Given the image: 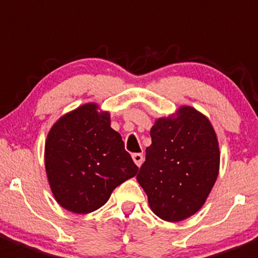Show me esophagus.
Instances as JSON below:
<instances>
[{
  "mask_svg": "<svg viewBox=\"0 0 258 258\" xmlns=\"http://www.w3.org/2000/svg\"><path fill=\"white\" fill-rule=\"evenodd\" d=\"M132 159H134L135 164L137 165V166H141L142 162H144V155L142 154H134L132 155Z\"/></svg>",
  "mask_w": 258,
  "mask_h": 258,
  "instance_id": "34e87169",
  "label": "esophagus"
}]
</instances>
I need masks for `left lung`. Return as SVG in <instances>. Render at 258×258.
<instances>
[{
    "label": "left lung",
    "instance_id": "8db88e82",
    "mask_svg": "<svg viewBox=\"0 0 258 258\" xmlns=\"http://www.w3.org/2000/svg\"><path fill=\"white\" fill-rule=\"evenodd\" d=\"M137 181L159 218L180 222L203 207L219 172L221 152L211 121L190 106L160 117Z\"/></svg>",
    "mask_w": 258,
    "mask_h": 258
}]
</instances>
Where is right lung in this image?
Here are the masks:
<instances>
[{
  "instance_id": "1",
  "label": "right lung",
  "mask_w": 258,
  "mask_h": 258,
  "mask_svg": "<svg viewBox=\"0 0 258 258\" xmlns=\"http://www.w3.org/2000/svg\"><path fill=\"white\" fill-rule=\"evenodd\" d=\"M45 170L55 201L87 214L107 203L112 191L139 171L111 127V114L86 103L60 117L45 142Z\"/></svg>"
}]
</instances>
